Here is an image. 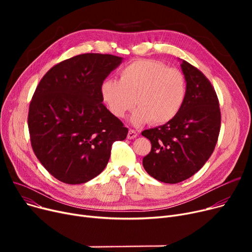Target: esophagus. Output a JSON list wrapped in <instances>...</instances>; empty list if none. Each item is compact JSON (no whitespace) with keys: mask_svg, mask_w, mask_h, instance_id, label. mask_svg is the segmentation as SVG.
I'll return each instance as SVG.
<instances>
[{"mask_svg":"<svg viewBox=\"0 0 252 252\" xmlns=\"http://www.w3.org/2000/svg\"><path fill=\"white\" fill-rule=\"evenodd\" d=\"M137 136H138V134H137L136 130H134V129H128L127 139H129V140L135 139V138H137Z\"/></svg>","mask_w":252,"mask_h":252,"instance_id":"34e87169","label":"esophagus"}]
</instances>
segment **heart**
I'll use <instances>...</instances> for the list:
<instances>
[{
  "label": "heart",
  "mask_w": 252,
  "mask_h": 252,
  "mask_svg": "<svg viewBox=\"0 0 252 252\" xmlns=\"http://www.w3.org/2000/svg\"><path fill=\"white\" fill-rule=\"evenodd\" d=\"M101 97L110 113L123 118L133 109L134 126L151 121L163 125L180 112L187 95L185 75L176 68H168L159 61L138 59L119 71L118 79L107 78L100 87Z\"/></svg>",
  "instance_id": "1"
}]
</instances>
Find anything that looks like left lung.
<instances>
[{"instance_id":"obj_1","label":"left lung","mask_w":252,"mask_h":252,"mask_svg":"<svg viewBox=\"0 0 252 252\" xmlns=\"http://www.w3.org/2000/svg\"><path fill=\"white\" fill-rule=\"evenodd\" d=\"M187 95L178 115L170 122L142 131L151 142L143 158L145 170L154 179L177 184L199 170L213 154L220 129L217 93L206 76L182 60Z\"/></svg>"}]
</instances>
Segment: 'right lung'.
<instances>
[{
  "mask_svg": "<svg viewBox=\"0 0 252 252\" xmlns=\"http://www.w3.org/2000/svg\"><path fill=\"white\" fill-rule=\"evenodd\" d=\"M123 58L88 53L56 64L37 85L29 129L37 159L57 180L84 184L100 175L127 128L102 103L100 87Z\"/></svg>",
  "mask_w": 252,
  "mask_h": 252,
  "instance_id": "add662e5",
  "label": "right lung"
}]
</instances>
